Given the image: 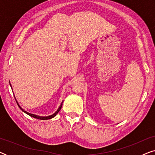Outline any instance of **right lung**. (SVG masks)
<instances>
[{"instance_id": "right-lung-1", "label": "right lung", "mask_w": 155, "mask_h": 155, "mask_svg": "<svg viewBox=\"0 0 155 155\" xmlns=\"http://www.w3.org/2000/svg\"><path fill=\"white\" fill-rule=\"evenodd\" d=\"M16 100V99H15ZM16 102H17V101H16ZM63 103V102H62ZM17 104H18V105L19 106V107H20V109L22 110V111H24L25 114H28L29 116H30L31 117H33V118H37V119H41V120H48V119H51V118H54L55 116L59 112V111H60L61 110V107H62V104H61V105L60 106V107L58 108V109L57 110V111L55 112V113L53 114V115H51V116H46V117H42V116H37V115H35V114H29V113H28V112H27L26 111H25L24 109H22V108H21L20 107V105L18 104V103L17 102Z\"/></svg>"}]
</instances>
